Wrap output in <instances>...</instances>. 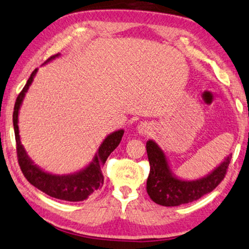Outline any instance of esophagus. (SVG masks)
<instances>
[{
	"label": "esophagus",
	"mask_w": 249,
	"mask_h": 249,
	"mask_svg": "<svg viewBox=\"0 0 249 249\" xmlns=\"http://www.w3.org/2000/svg\"><path fill=\"white\" fill-rule=\"evenodd\" d=\"M153 131V125L148 122H142L139 126H137V132L140 133L141 135H147Z\"/></svg>",
	"instance_id": "1"
}]
</instances>
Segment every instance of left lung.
<instances>
[{"label":"left lung","instance_id":"obj_1","mask_svg":"<svg viewBox=\"0 0 249 249\" xmlns=\"http://www.w3.org/2000/svg\"><path fill=\"white\" fill-rule=\"evenodd\" d=\"M146 152L150 162L147 194L155 203L165 207L184 205L209 194L224 179L231 160V154H229L206 177L196 180H183L172 172L164 151L153 140L146 142Z\"/></svg>","mask_w":249,"mask_h":249}]
</instances>
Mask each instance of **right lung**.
Here are the masks:
<instances>
[{"instance_id": "obj_1", "label": "right lung", "mask_w": 249, "mask_h": 249, "mask_svg": "<svg viewBox=\"0 0 249 249\" xmlns=\"http://www.w3.org/2000/svg\"><path fill=\"white\" fill-rule=\"evenodd\" d=\"M60 53L53 55L48 59L44 64L53 61V59L58 58ZM38 69L33 70L31 76L18 94L16 105H14L13 112V126L14 134H16L17 141V152H18V161L20 164L21 171L27 178V180L39 190L44 194L53 196L55 199L66 200V201H84L89 196L94 194L96 190L102 188L104 183V176L102 174L101 168L104 163L106 162L109 154L118 146L121 143L122 137L124 134V129H118L105 137L101 146L98 147L92 161L84 169L79 171L70 173V174H53L46 172L40 166L35 164L25 151L21 143L20 133H18V113L23 102L24 96L27 94L29 87L31 86L33 79L36 75Z\"/></svg>"}]
</instances>
